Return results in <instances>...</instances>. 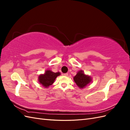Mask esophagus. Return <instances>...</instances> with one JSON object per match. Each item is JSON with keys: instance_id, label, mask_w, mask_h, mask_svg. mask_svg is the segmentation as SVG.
I'll use <instances>...</instances> for the list:
<instances>
[{"instance_id": "1", "label": "esophagus", "mask_w": 130, "mask_h": 130, "mask_svg": "<svg viewBox=\"0 0 130 130\" xmlns=\"http://www.w3.org/2000/svg\"><path fill=\"white\" fill-rule=\"evenodd\" d=\"M63 75L64 76H67L68 75V73H64V74H63Z\"/></svg>"}]
</instances>
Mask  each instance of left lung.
Segmentation results:
<instances>
[{"mask_svg": "<svg viewBox=\"0 0 130 130\" xmlns=\"http://www.w3.org/2000/svg\"><path fill=\"white\" fill-rule=\"evenodd\" d=\"M74 80L80 88H84L92 82V77L85 75L82 70H80L74 77Z\"/></svg>", "mask_w": 130, "mask_h": 130, "instance_id": "obj_1", "label": "left lung"}]
</instances>
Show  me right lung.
I'll return each mask as SVG.
<instances>
[{"mask_svg": "<svg viewBox=\"0 0 130 130\" xmlns=\"http://www.w3.org/2000/svg\"><path fill=\"white\" fill-rule=\"evenodd\" d=\"M60 74V72L54 73L50 70H47L44 74H41L38 76V81L43 87L48 88L54 83L56 78Z\"/></svg>", "mask_w": 130, "mask_h": 130, "instance_id": "1", "label": "right lung"}]
</instances>
